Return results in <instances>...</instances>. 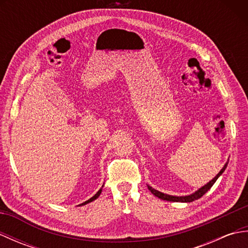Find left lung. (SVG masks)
Here are the masks:
<instances>
[{"mask_svg":"<svg viewBox=\"0 0 248 248\" xmlns=\"http://www.w3.org/2000/svg\"><path fill=\"white\" fill-rule=\"evenodd\" d=\"M227 165H228V162H226V164L224 165V167L219 170V172L212 179V180H210L207 184H204L203 186L198 188L197 191H195L194 193L189 194V195H186V196H172V195H168V194H165V193H162L160 191H157V189L151 187L149 184H147V186H148V189L152 194L155 195V196L159 197L160 199L167 200V202H194V200L199 199L200 197L203 196V195L207 193L210 188L212 187V186L215 183V181H217V179L220 176H222V173L225 171Z\"/></svg>","mask_w":248,"mask_h":248,"instance_id":"obj_1","label":"left lung"}]
</instances>
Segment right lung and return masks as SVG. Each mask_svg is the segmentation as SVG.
<instances>
[{
    "label": "right lung",
    "instance_id": "obj_1",
    "mask_svg": "<svg viewBox=\"0 0 248 248\" xmlns=\"http://www.w3.org/2000/svg\"><path fill=\"white\" fill-rule=\"evenodd\" d=\"M104 186V184H103V186H101V188H100L99 189V191L96 193V194H94L93 195V196L92 197V198H89L88 200H86V202H83V203H81V204H78V205H84V204H87V203H89V202H93V200L94 199H97L99 196H100V194H101V192H102V187Z\"/></svg>",
    "mask_w": 248,
    "mask_h": 248
}]
</instances>
